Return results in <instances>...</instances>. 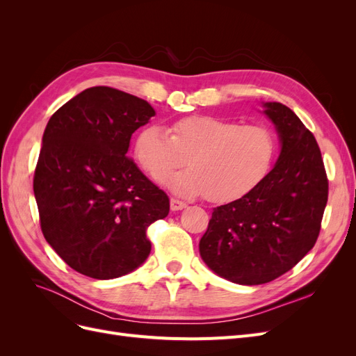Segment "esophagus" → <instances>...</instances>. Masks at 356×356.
Masks as SVG:
<instances>
[{"label":"esophagus","mask_w":356,"mask_h":356,"mask_svg":"<svg viewBox=\"0 0 356 356\" xmlns=\"http://www.w3.org/2000/svg\"><path fill=\"white\" fill-rule=\"evenodd\" d=\"M187 207L186 202L178 200V199H170V209L172 211H181Z\"/></svg>","instance_id":"obj_1"}]
</instances>
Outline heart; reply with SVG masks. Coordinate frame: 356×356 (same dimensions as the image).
<instances>
[{"label":"heart","mask_w":356,"mask_h":356,"mask_svg":"<svg viewBox=\"0 0 356 356\" xmlns=\"http://www.w3.org/2000/svg\"><path fill=\"white\" fill-rule=\"evenodd\" d=\"M138 165L160 179L186 163L190 169L163 182L182 197L207 195L230 202L250 193L270 170L276 141L263 126H242L213 115H190L169 126H147L135 138Z\"/></svg>","instance_id":"b5f03b06"}]
</instances>
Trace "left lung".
<instances>
[{
    "label": "left lung",
    "instance_id": "obj_1",
    "mask_svg": "<svg viewBox=\"0 0 356 356\" xmlns=\"http://www.w3.org/2000/svg\"><path fill=\"white\" fill-rule=\"evenodd\" d=\"M281 152L264 179L238 200L213 208L202 260L239 285H261L291 270L321 230L328 181L315 136L281 102H263Z\"/></svg>",
    "mask_w": 356,
    "mask_h": 356
}]
</instances>
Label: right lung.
<instances>
[{"instance_id": "1", "label": "right lung", "mask_w": 356, "mask_h": 356, "mask_svg": "<svg viewBox=\"0 0 356 356\" xmlns=\"http://www.w3.org/2000/svg\"><path fill=\"white\" fill-rule=\"evenodd\" d=\"M156 111L105 86L86 89L50 117L34 175L41 230L71 268L93 279L134 272L152 251L147 227L169 197L127 157L132 134Z\"/></svg>"}]
</instances>
